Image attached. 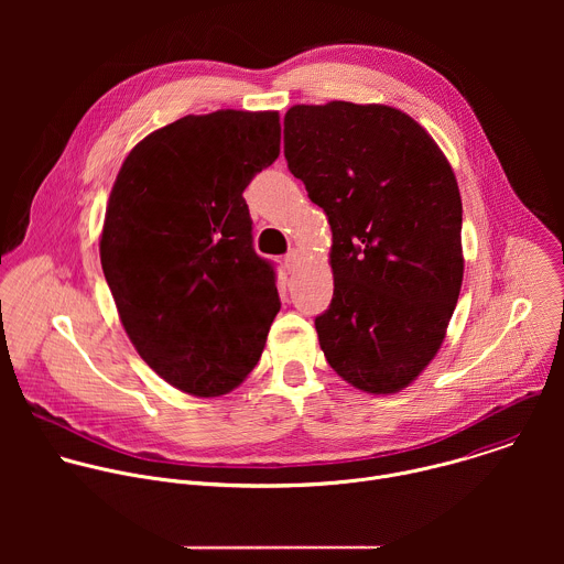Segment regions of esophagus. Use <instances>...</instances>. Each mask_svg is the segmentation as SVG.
Listing matches in <instances>:
<instances>
[{"label":"esophagus","instance_id":"34e87169","mask_svg":"<svg viewBox=\"0 0 564 564\" xmlns=\"http://www.w3.org/2000/svg\"><path fill=\"white\" fill-rule=\"evenodd\" d=\"M299 261H301V252H299V250H290V252L285 254V268H288V272H294V270L299 268Z\"/></svg>","mask_w":564,"mask_h":564}]
</instances>
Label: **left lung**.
<instances>
[{"instance_id":"1","label":"left lung","mask_w":564,"mask_h":564,"mask_svg":"<svg viewBox=\"0 0 564 564\" xmlns=\"http://www.w3.org/2000/svg\"><path fill=\"white\" fill-rule=\"evenodd\" d=\"M283 127L288 170L333 229L318 346L355 388L404 390L437 355L462 288L455 174L429 131L386 105H296Z\"/></svg>"}]
</instances>
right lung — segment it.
I'll return each mask as SVG.
<instances>
[{"instance_id": "add662e5", "label": "right lung", "mask_w": 564, "mask_h": 564, "mask_svg": "<svg viewBox=\"0 0 564 564\" xmlns=\"http://www.w3.org/2000/svg\"><path fill=\"white\" fill-rule=\"evenodd\" d=\"M279 151L276 111L185 116L140 140L113 183L100 261L124 333L194 397L243 381L281 310L243 198Z\"/></svg>"}]
</instances>
